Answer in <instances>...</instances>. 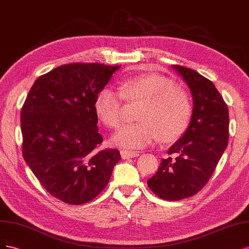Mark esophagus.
Here are the masks:
<instances>
[{
    "instance_id": "obj_1",
    "label": "esophagus",
    "mask_w": 249,
    "mask_h": 249,
    "mask_svg": "<svg viewBox=\"0 0 249 249\" xmlns=\"http://www.w3.org/2000/svg\"><path fill=\"white\" fill-rule=\"evenodd\" d=\"M139 155H140L139 152H135V151H129V150H122L121 151V156L123 159L134 158V157H138Z\"/></svg>"
}]
</instances>
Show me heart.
<instances>
[{"label": "heart", "instance_id": "1", "mask_svg": "<svg viewBox=\"0 0 249 249\" xmlns=\"http://www.w3.org/2000/svg\"><path fill=\"white\" fill-rule=\"evenodd\" d=\"M119 91L107 86L95 97V114L106 126L116 128L121 123L123 99L142 104L136 116L140 122L118 129L110 139L114 146L139 150L157 138L163 142L177 141L187 130L192 117L191 99L172 78L157 73L127 76L119 82Z\"/></svg>", "mask_w": 249, "mask_h": 249}]
</instances>
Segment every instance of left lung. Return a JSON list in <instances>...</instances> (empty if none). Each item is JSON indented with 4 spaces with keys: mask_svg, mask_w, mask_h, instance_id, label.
Returning a JSON list of instances; mask_svg holds the SVG:
<instances>
[{
    "mask_svg": "<svg viewBox=\"0 0 249 249\" xmlns=\"http://www.w3.org/2000/svg\"><path fill=\"white\" fill-rule=\"evenodd\" d=\"M189 88L194 108L189 126L168 149L174 160L162 159L148 180L149 188L162 199L195 196L209 181L229 142V110L214 84L198 72L173 65Z\"/></svg>",
    "mask_w": 249,
    "mask_h": 249,
    "instance_id": "1",
    "label": "left lung"
}]
</instances>
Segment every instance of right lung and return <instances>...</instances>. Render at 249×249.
I'll return each mask as SVG.
<instances>
[{"mask_svg":"<svg viewBox=\"0 0 249 249\" xmlns=\"http://www.w3.org/2000/svg\"><path fill=\"white\" fill-rule=\"evenodd\" d=\"M120 66L74 63L36 79L21 108L22 155L40 184L62 202L82 205L107 187L121 160L98 151L103 139L95 97Z\"/></svg>","mask_w":249,"mask_h":249,"instance_id":"obj_1","label":"right lung"}]
</instances>
